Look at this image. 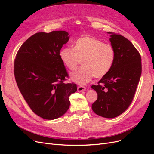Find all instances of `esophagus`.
<instances>
[{
	"mask_svg": "<svg viewBox=\"0 0 154 154\" xmlns=\"http://www.w3.org/2000/svg\"><path fill=\"white\" fill-rule=\"evenodd\" d=\"M86 90V88L83 86H78V92H82Z\"/></svg>",
	"mask_w": 154,
	"mask_h": 154,
	"instance_id": "esophagus-1",
	"label": "esophagus"
}]
</instances>
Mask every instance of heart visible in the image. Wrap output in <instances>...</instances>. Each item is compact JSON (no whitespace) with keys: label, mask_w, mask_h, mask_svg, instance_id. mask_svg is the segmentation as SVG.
I'll return each mask as SVG.
<instances>
[{"label":"heart","mask_w":154,"mask_h":154,"mask_svg":"<svg viewBox=\"0 0 154 154\" xmlns=\"http://www.w3.org/2000/svg\"><path fill=\"white\" fill-rule=\"evenodd\" d=\"M115 56L112 46L91 36L78 38L73 48H65L60 52L62 62L71 71L82 60L83 66L70 75L72 81L80 85L86 84L94 76H105L113 66Z\"/></svg>","instance_id":"b5f03b06"}]
</instances>
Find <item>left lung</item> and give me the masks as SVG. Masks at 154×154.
<instances>
[{
  "label": "left lung",
  "mask_w": 154,
  "mask_h": 154,
  "mask_svg": "<svg viewBox=\"0 0 154 154\" xmlns=\"http://www.w3.org/2000/svg\"><path fill=\"white\" fill-rule=\"evenodd\" d=\"M109 33L115 60L98 85H92L97 94L92 109L101 117L114 118L123 113L132 103L141 75V58L131 42L120 35Z\"/></svg>",
  "instance_id": "left-lung-1"
}]
</instances>
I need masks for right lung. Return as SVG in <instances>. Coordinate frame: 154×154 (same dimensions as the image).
I'll return each mask as SVG.
<instances>
[{"label": "right lung", "mask_w": 154, "mask_h": 154, "mask_svg": "<svg viewBox=\"0 0 154 154\" xmlns=\"http://www.w3.org/2000/svg\"><path fill=\"white\" fill-rule=\"evenodd\" d=\"M69 40L65 31L40 32L31 36L18 50L14 74L18 88L34 113L45 119L61 117L69 108V96L76 83H65L68 74L60 58Z\"/></svg>", "instance_id": "add662e5"}]
</instances>
